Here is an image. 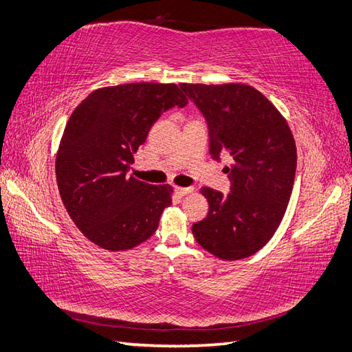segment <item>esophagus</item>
<instances>
[{
	"label": "esophagus",
	"mask_w": 352,
	"mask_h": 352,
	"mask_svg": "<svg viewBox=\"0 0 352 352\" xmlns=\"http://www.w3.org/2000/svg\"><path fill=\"white\" fill-rule=\"evenodd\" d=\"M175 191H176V194H177V196H181V197H184V196H186V194H190V192H192V188H184V186H176V188H175Z\"/></svg>",
	"instance_id": "esophagus-1"
}]
</instances>
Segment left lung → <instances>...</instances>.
<instances>
[{
  "mask_svg": "<svg viewBox=\"0 0 352 352\" xmlns=\"http://www.w3.org/2000/svg\"><path fill=\"white\" fill-rule=\"evenodd\" d=\"M181 89L205 116L210 155L232 156L224 168L230 192L200 190L209 210L192 224V235L218 259H245L283 220L296 170L294 135L285 117L252 85L184 82Z\"/></svg>",
  "mask_w": 352,
  "mask_h": 352,
  "instance_id": "left-lung-1",
  "label": "left lung"
}]
</instances>
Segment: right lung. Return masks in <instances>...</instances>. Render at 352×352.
<instances>
[{"instance_id":"add662e5","label":"right lung","mask_w":352,"mask_h":352,"mask_svg":"<svg viewBox=\"0 0 352 352\" xmlns=\"http://www.w3.org/2000/svg\"><path fill=\"white\" fill-rule=\"evenodd\" d=\"M186 104L176 84L131 82L91 91L69 117L56 156L58 191L93 244L123 252L158 229L173 188L138 181L128 170L160 116Z\"/></svg>"}]
</instances>
